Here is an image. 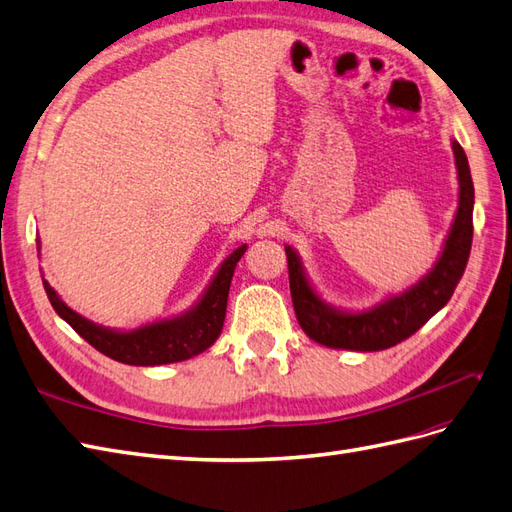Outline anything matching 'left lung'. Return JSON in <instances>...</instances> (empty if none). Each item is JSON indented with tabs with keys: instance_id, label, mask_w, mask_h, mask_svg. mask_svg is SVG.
Listing matches in <instances>:
<instances>
[{
	"instance_id": "8db88e82",
	"label": "left lung",
	"mask_w": 512,
	"mask_h": 512,
	"mask_svg": "<svg viewBox=\"0 0 512 512\" xmlns=\"http://www.w3.org/2000/svg\"><path fill=\"white\" fill-rule=\"evenodd\" d=\"M461 194L454 225L445 240L437 266L430 270L409 292L389 298L365 313H342L326 307L311 290L300 268V261L290 246H285L290 292L296 318L303 331L322 346L346 350H385L404 342L435 316L454 294L461 281L474 238V181H471L467 155L458 142H452Z\"/></svg>"
}]
</instances>
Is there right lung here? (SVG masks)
I'll list each match as a JSON object with an SVG mask.
<instances>
[{
    "label": "right lung",
    "mask_w": 512,
    "mask_h": 512,
    "mask_svg": "<svg viewBox=\"0 0 512 512\" xmlns=\"http://www.w3.org/2000/svg\"><path fill=\"white\" fill-rule=\"evenodd\" d=\"M38 244V242H36ZM246 246L235 248V251L225 259L220 266L218 274L214 277L212 285L207 287L203 300L196 305L190 313L175 320L155 322L149 326H142L138 331L131 333H116L101 329V326L84 320L71 311L62 300L56 296L54 287L45 279V292L51 307L56 309L62 320H67L73 331L84 337L86 342L97 348L103 355L127 363V365H162V363H175L186 361L199 352L207 350L216 342V337L222 331L227 313V298H229V285L235 264L244 255Z\"/></svg>",
    "instance_id": "obj_1"
}]
</instances>
